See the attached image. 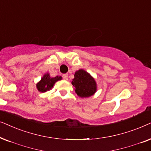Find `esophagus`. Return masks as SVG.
Instances as JSON below:
<instances>
[{
	"label": "esophagus",
	"instance_id": "obj_1",
	"mask_svg": "<svg viewBox=\"0 0 151 151\" xmlns=\"http://www.w3.org/2000/svg\"><path fill=\"white\" fill-rule=\"evenodd\" d=\"M63 78L64 80H65V81H67L68 79V74H65L63 75Z\"/></svg>",
	"mask_w": 151,
	"mask_h": 151
}]
</instances>
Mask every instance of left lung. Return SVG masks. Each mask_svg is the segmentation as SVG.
Segmentation results:
<instances>
[{"label":"left lung","instance_id":"8db88e82","mask_svg":"<svg viewBox=\"0 0 151 151\" xmlns=\"http://www.w3.org/2000/svg\"><path fill=\"white\" fill-rule=\"evenodd\" d=\"M72 84L77 94L81 98L90 97L97 90V84L93 77L83 69L77 70Z\"/></svg>","mask_w":151,"mask_h":151}]
</instances>
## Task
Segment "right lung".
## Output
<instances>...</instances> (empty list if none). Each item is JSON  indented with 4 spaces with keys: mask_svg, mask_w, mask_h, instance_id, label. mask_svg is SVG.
Here are the masks:
<instances>
[{
    "mask_svg": "<svg viewBox=\"0 0 151 151\" xmlns=\"http://www.w3.org/2000/svg\"><path fill=\"white\" fill-rule=\"evenodd\" d=\"M62 79L61 76H57L55 77H50L49 72L44 74L41 79L37 83V88L39 92H45L48 90H51L53 86H55V83L59 80Z\"/></svg>",
    "mask_w": 151,
    "mask_h": 151,
    "instance_id": "1",
    "label": "right lung"
}]
</instances>
